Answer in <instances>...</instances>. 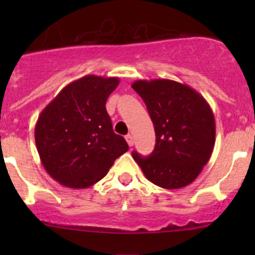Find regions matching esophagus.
<instances>
[{
  "label": "esophagus",
  "instance_id": "1",
  "mask_svg": "<svg viewBox=\"0 0 255 255\" xmlns=\"http://www.w3.org/2000/svg\"><path fill=\"white\" fill-rule=\"evenodd\" d=\"M126 140H127L128 145H129V146L134 145V139H133V137H132V135H130V134L126 135Z\"/></svg>",
  "mask_w": 255,
  "mask_h": 255
}]
</instances>
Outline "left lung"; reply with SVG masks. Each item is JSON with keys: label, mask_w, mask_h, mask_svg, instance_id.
<instances>
[{"label": "left lung", "mask_w": 255, "mask_h": 255, "mask_svg": "<svg viewBox=\"0 0 255 255\" xmlns=\"http://www.w3.org/2000/svg\"><path fill=\"white\" fill-rule=\"evenodd\" d=\"M132 87L148 109L156 137L148 158L133 151V159L156 186L175 190L191 184L215 146V116L208 102L174 80H137Z\"/></svg>", "instance_id": "1"}]
</instances>
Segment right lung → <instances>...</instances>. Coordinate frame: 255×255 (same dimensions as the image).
<instances>
[{
	"mask_svg": "<svg viewBox=\"0 0 255 255\" xmlns=\"http://www.w3.org/2000/svg\"><path fill=\"white\" fill-rule=\"evenodd\" d=\"M118 84V78L86 75L66 85L40 112L34 129L37 150L47 173L64 186L96 184L128 150L106 111Z\"/></svg>",
	"mask_w": 255,
	"mask_h": 255,
	"instance_id": "1",
	"label": "right lung"
}]
</instances>
